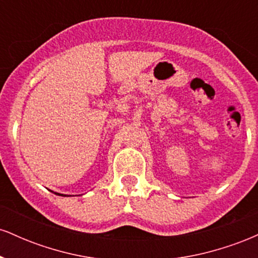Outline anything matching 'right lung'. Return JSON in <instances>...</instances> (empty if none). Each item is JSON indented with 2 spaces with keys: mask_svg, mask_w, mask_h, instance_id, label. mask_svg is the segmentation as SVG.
I'll return each mask as SVG.
<instances>
[{
  "mask_svg": "<svg viewBox=\"0 0 258 258\" xmlns=\"http://www.w3.org/2000/svg\"><path fill=\"white\" fill-rule=\"evenodd\" d=\"M54 194H57V195H60V197H67V195H64V194H60V193H54Z\"/></svg>",
  "mask_w": 258,
  "mask_h": 258,
  "instance_id": "add662e5",
  "label": "right lung"
}]
</instances>
